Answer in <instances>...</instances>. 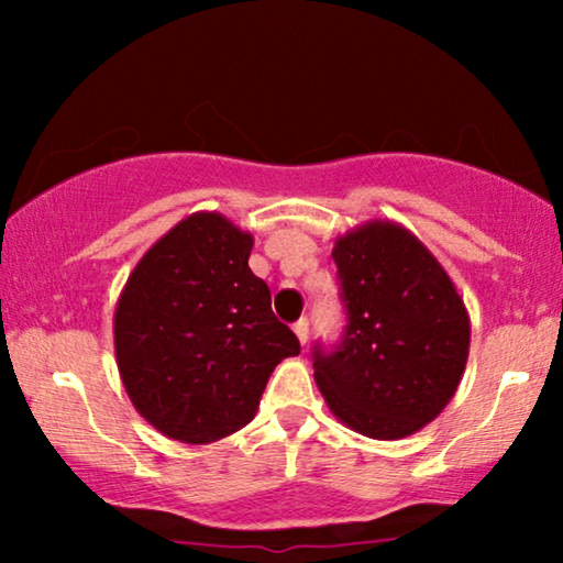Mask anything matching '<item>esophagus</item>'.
<instances>
[{"instance_id": "obj_1", "label": "esophagus", "mask_w": 563, "mask_h": 563, "mask_svg": "<svg viewBox=\"0 0 563 563\" xmlns=\"http://www.w3.org/2000/svg\"><path fill=\"white\" fill-rule=\"evenodd\" d=\"M291 330H295L297 341L305 345L307 343V335H310V322H307V318H299L295 325H291Z\"/></svg>"}]
</instances>
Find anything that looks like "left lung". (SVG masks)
I'll list each match as a JSON object with an SVG mask.
<instances>
[{
    "label": "left lung",
    "instance_id": "8db88e82",
    "mask_svg": "<svg viewBox=\"0 0 563 563\" xmlns=\"http://www.w3.org/2000/svg\"><path fill=\"white\" fill-rule=\"evenodd\" d=\"M349 310L338 351L314 349V382L343 426L397 441L433 422L456 395L472 322L456 284L418 235L368 220L335 238Z\"/></svg>",
    "mask_w": 563,
    "mask_h": 563
}]
</instances>
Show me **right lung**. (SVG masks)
<instances>
[{
    "mask_svg": "<svg viewBox=\"0 0 563 563\" xmlns=\"http://www.w3.org/2000/svg\"><path fill=\"white\" fill-rule=\"evenodd\" d=\"M253 235L195 212L161 235L114 307V358L130 402L158 433L212 443L253 420L276 364L299 341L251 272Z\"/></svg>",
    "mask_w": 563,
    "mask_h": 563,
    "instance_id": "obj_1",
    "label": "right lung"
}]
</instances>
